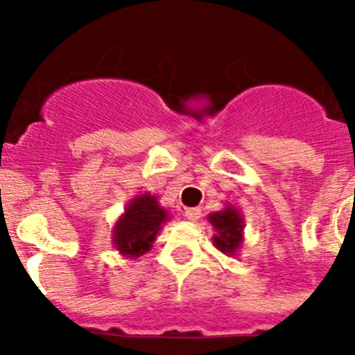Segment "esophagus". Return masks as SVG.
<instances>
[{"instance_id":"1","label":"esophagus","mask_w":355,"mask_h":355,"mask_svg":"<svg viewBox=\"0 0 355 355\" xmlns=\"http://www.w3.org/2000/svg\"><path fill=\"white\" fill-rule=\"evenodd\" d=\"M200 209L199 208H187L184 209V216H187V220L190 222H197L200 218Z\"/></svg>"}]
</instances>
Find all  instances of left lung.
I'll return each instance as SVG.
<instances>
[{"label":"left lung","mask_w":355,"mask_h":355,"mask_svg":"<svg viewBox=\"0 0 355 355\" xmlns=\"http://www.w3.org/2000/svg\"><path fill=\"white\" fill-rule=\"evenodd\" d=\"M209 224L215 227L216 234L213 243L220 252L236 256L243 241V216L236 208L225 206L222 211H215L208 216Z\"/></svg>","instance_id":"8db88e82"}]
</instances>
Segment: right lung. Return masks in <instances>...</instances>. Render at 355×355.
Instances as JSON below:
<instances>
[{
  "instance_id": "right-lung-1",
  "label": "right lung",
  "mask_w": 355,
  "mask_h": 355,
  "mask_svg": "<svg viewBox=\"0 0 355 355\" xmlns=\"http://www.w3.org/2000/svg\"><path fill=\"white\" fill-rule=\"evenodd\" d=\"M168 218L167 209L158 205L150 193L130 200L124 213L115 222L114 245L126 258H140L153 247L156 234Z\"/></svg>"
}]
</instances>
